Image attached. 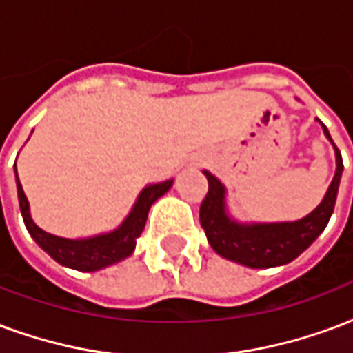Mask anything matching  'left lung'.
<instances>
[{
    "mask_svg": "<svg viewBox=\"0 0 353 353\" xmlns=\"http://www.w3.org/2000/svg\"><path fill=\"white\" fill-rule=\"evenodd\" d=\"M320 125L323 134L333 143L327 127L323 123ZM333 148H335L336 170L330 189L314 211H310L309 215L294 223H237L226 211L224 185L208 170H203L210 189L200 205V224L216 254L247 268L265 270V268L290 263L303 250L309 249L316 237L325 230L335 210L336 192H339L344 166L341 151L336 150L335 143Z\"/></svg>",
    "mask_w": 353,
    "mask_h": 353,
    "instance_id": "8db88e82",
    "label": "left lung"
}]
</instances>
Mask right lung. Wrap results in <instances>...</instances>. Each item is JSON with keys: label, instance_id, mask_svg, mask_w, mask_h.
<instances>
[{"label": "right lung", "instance_id": "right-lung-1", "mask_svg": "<svg viewBox=\"0 0 353 353\" xmlns=\"http://www.w3.org/2000/svg\"><path fill=\"white\" fill-rule=\"evenodd\" d=\"M14 177H17L20 213H22L23 224L30 232V236L57 263L77 271H99L130 256L134 247H137V237H140V234L143 232L150 208L163 196L164 192H168L172 183H174V179H166L163 183H153L143 187L130 213L125 216L123 223L119 224L116 230L108 232V234L85 237V239H67V237L52 236V234L44 232L43 228H39L37 224L33 223L30 213V202L23 194L22 185H20V179H18L17 163H14Z\"/></svg>", "mask_w": 353, "mask_h": 353}]
</instances>
